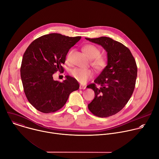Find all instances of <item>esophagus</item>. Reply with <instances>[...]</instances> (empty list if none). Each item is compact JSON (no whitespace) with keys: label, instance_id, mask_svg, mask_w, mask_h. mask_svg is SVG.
<instances>
[{"label":"esophagus","instance_id":"1","mask_svg":"<svg viewBox=\"0 0 159 159\" xmlns=\"http://www.w3.org/2000/svg\"><path fill=\"white\" fill-rule=\"evenodd\" d=\"M80 89H85L86 87L84 86V85H80Z\"/></svg>","mask_w":159,"mask_h":159}]
</instances>
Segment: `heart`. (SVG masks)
Instances as JSON below:
<instances>
[{
  "label": "heart",
  "mask_w": 159,
  "mask_h": 159,
  "mask_svg": "<svg viewBox=\"0 0 159 159\" xmlns=\"http://www.w3.org/2000/svg\"><path fill=\"white\" fill-rule=\"evenodd\" d=\"M83 51L86 55L90 58V63L97 70L104 69L107 65V59L104 55H100L101 50L96 46L92 44H88L83 47ZM72 51L66 55V60L70 58ZM71 75L79 82L85 83L90 79H91L94 73L90 69H82L79 68H75L71 70Z\"/></svg>",
  "instance_id": "obj_1"
}]
</instances>
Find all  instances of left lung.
<instances>
[{
  "instance_id": "8db88e82",
  "label": "left lung",
  "mask_w": 159,
  "mask_h": 159,
  "mask_svg": "<svg viewBox=\"0 0 159 159\" xmlns=\"http://www.w3.org/2000/svg\"><path fill=\"white\" fill-rule=\"evenodd\" d=\"M85 39L101 45L107 53L106 66L94 83L87 86L95 93L88 108L100 118L115 115L125 107L133 93L137 77V63L130 50L118 41L105 36ZM96 84L100 85L99 88Z\"/></svg>"
}]
</instances>
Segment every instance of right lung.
Masks as SVG:
<instances>
[{"label":"right lung","instance_id":"right-lung-1","mask_svg":"<svg viewBox=\"0 0 159 159\" xmlns=\"http://www.w3.org/2000/svg\"><path fill=\"white\" fill-rule=\"evenodd\" d=\"M80 36L58 33L43 35L34 40L25 51L20 66V77L30 103L43 113L54 112L66 103L71 93L79 88L77 80L69 76L62 82L54 80L57 71H63L69 50Z\"/></svg>","mask_w":159,"mask_h":159}]
</instances>
